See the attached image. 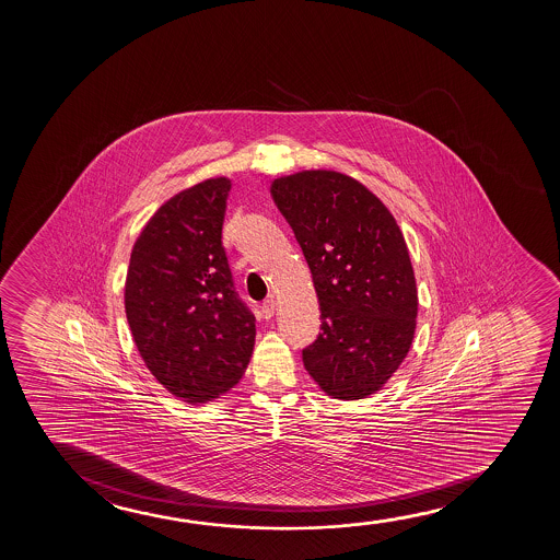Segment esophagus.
Wrapping results in <instances>:
<instances>
[{"instance_id": "esophagus-1", "label": "esophagus", "mask_w": 560, "mask_h": 560, "mask_svg": "<svg viewBox=\"0 0 560 560\" xmlns=\"http://www.w3.org/2000/svg\"><path fill=\"white\" fill-rule=\"evenodd\" d=\"M276 300H266L264 304H261V314L266 319H271L273 314H276Z\"/></svg>"}]
</instances>
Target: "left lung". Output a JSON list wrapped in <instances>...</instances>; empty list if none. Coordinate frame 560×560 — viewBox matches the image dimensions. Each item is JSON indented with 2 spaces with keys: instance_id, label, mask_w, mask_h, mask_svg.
<instances>
[{
  "instance_id": "obj_1",
  "label": "left lung",
  "mask_w": 560,
  "mask_h": 560,
  "mask_svg": "<svg viewBox=\"0 0 560 560\" xmlns=\"http://www.w3.org/2000/svg\"><path fill=\"white\" fill-rule=\"evenodd\" d=\"M269 191L302 246L322 310L304 368L329 398L376 394L406 360L417 329L404 233L375 192L335 170L277 177Z\"/></svg>"
}]
</instances>
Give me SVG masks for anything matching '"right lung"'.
<instances>
[{"mask_svg":"<svg viewBox=\"0 0 560 560\" xmlns=\"http://www.w3.org/2000/svg\"><path fill=\"white\" fill-rule=\"evenodd\" d=\"M230 189V177H210L166 200L136 238L124 284L141 360L192 406L235 388L256 338L222 246Z\"/></svg>","mask_w":560,"mask_h":560,"instance_id":"add662e5","label":"right lung"}]
</instances>
